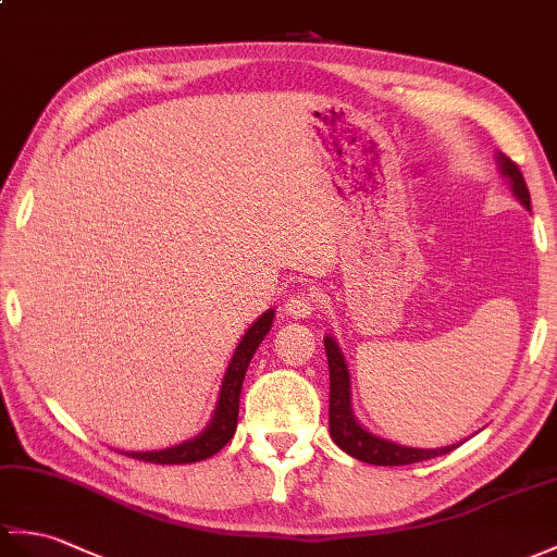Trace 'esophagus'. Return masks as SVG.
Listing matches in <instances>:
<instances>
[{"label": "esophagus", "mask_w": 557, "mask_h": 557, "mask_svg": "<svg viewBox=\"0 0 557 557\" xmlns=\"http://www.w3.org/2000/svg\"><path fill=\"white\" fill-rule=\"evenodd\" d=\"M318 304H320V299H318L315 292L301 289V292L292 294L289 299L284 301V310H287V315H292V318H296V320H301V318L313 315Z\"/></svg>", "instance_id": "esophagus-1"}]
</instances>
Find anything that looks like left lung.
I'll use <instances>...</instances> for the list:
<instances>
[{"mask_svg":"<svg viewBox=\"0 0 557 557\" xmlns=\"http://www.w3.org/2000/svg\"><path fill=\"white\" fill-rule=\"evenodd\" d=\"M498 161H500L503 175H508L510 180L517 199H520L527 209H532V206H529V189H527L520 165L510 161L508 157H503V153L498 157ZM325 348H327V363H330V434L334 438V444H337L342 450H346L348 456L370 465H389L392 468V465H412V462H422L436 456H446L460 446L456 444V446H444V448H408L366 432L363 426L356 422L351 412V400H348V370L339 354V346L332 337H325Z\"/></svg>","mask_w":557,"mask_h":557,"instance_id":"1","label":"left lung"}]
</instances>
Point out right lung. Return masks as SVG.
Masks as SVG:
<instances>
[{"mask_svg":"<svg viewBox=\"0 0 557 557\" xmlns=\"http://www.w3.org/2000/svg\"><path fill=\"white\" fill-rule=\"evenodd\" d=\"M273 318H275V310H268V313L258 318L249 327V332L242 337L235 356H232V360H230V368L225 372L223 389H220L213 420L199 436H194V438H189V442L173 446V448L147 450V454L135 450V454H125V456H131L135 460H145V462H157V465H187V462H199V460L215 456L218 450L223 448L232 436H235L244 374H247V368L251 363L258 344H261L265 334L270 332Z\"/></svg>","mask_w":557,"mask_h":557,"instance_id":"add662e5","label":"right lung"}]
</instances>
